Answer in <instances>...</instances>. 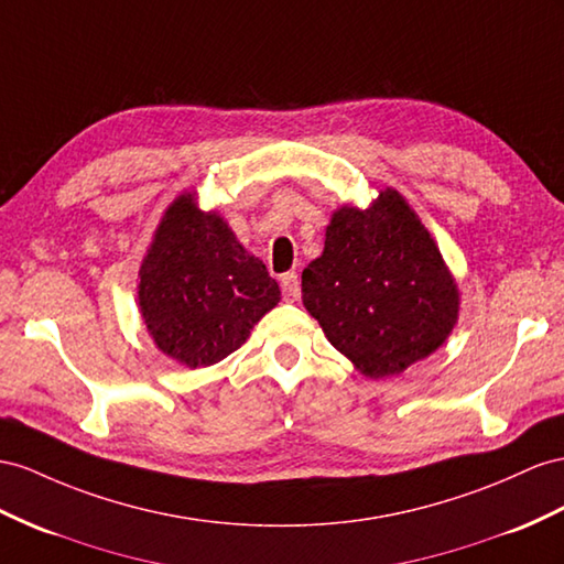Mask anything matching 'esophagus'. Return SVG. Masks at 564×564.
<instances>
[{"label": "esophagus", "instance_id": "1", "mask_svg": "<svg viewBox=\"0 0 564 564\" xmlns=\"http://www.w3.org/2000/svg\"><path fill=\"white\" fill-rule=\"evenodd\" d=\"M281 291H283V297L288 302H293L300 297V279L295 271H285L281 276Z\"/></svg>", "mask_w": 564, "mask_h": 564}]
</instances>
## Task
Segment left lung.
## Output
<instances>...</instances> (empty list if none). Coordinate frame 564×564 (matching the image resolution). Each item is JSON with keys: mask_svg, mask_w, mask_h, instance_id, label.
Listing matches in <instances>:
<instances>
[{"mask_svg": "<svg viewBox=\"0 0 564 564\" xmlns=\"http://www.w3.org/2000/svg\"><path fill=\"white\" fill-rule=\"evenodd\" d=\"M457 285L429 230L395 191L343 207L324 252L302 271V305L369 379L405 371L457 322Z\"/></svg>", "mask_w": 564, "mask_h": 564, "instance_id": "obj_1", "label": "left lung"}]
</instances>
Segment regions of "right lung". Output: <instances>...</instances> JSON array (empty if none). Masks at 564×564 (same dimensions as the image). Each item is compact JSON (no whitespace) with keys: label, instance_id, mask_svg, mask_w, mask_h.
Returning a JSON list of instances; mask_svg holds the SVG:
<instances>
[{"label":"right lung","instance_id":"add662e5","mask_svg":"<svg viewBox=\"0 0 564 564\" xmlns=\"http://www.w3.org/2000/svg\"><path fill=\"white\" fill-rule=\"evenodd\" d=\"M138 297L156 348L195 369L236 352L281 291L221 216L181 195L140 267Z\"/></svg>","mask_w":564,"mask_h":564}]
</instances>
